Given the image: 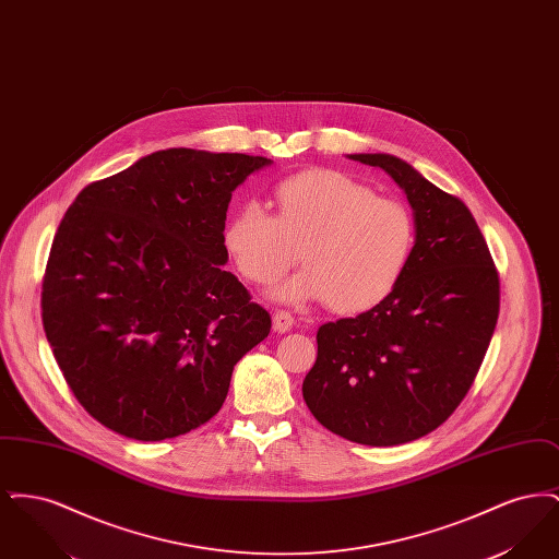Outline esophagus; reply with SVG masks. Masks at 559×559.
I'll return each mask as SVG.
<instances>
[{
  "label": "esophagus",
  "mask_w": 559,
  "mask_h": 559,
  "mask_svg": "<svg viewBox=\"0 0 559 559\" xmlns=\"http://www.w3.org/2000/svg\"><path fill=\"white\" fill-rule=\"evenodd\" d=\"M272 324H274V331H278V333H287V331H292L293 324H295V319H293L289 312L278 310V312H274V317H272Z\"/></svg>",
  "instance_id": "esophagus-1"
}]
</instances>
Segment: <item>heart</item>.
<instances>
[{"label":"heart","mask_w":559,"mask_h":559,"mask_svg":"<svg viewBox=\"0 0 559 559\" xmlns=\"http://www.w3.org/2000/svg\"><path fill=\"white\" fill-rule=\"evenodd\" d=\"M272 207L274 215L245 203L226 222L222 245L240 276L255 285L285 274L299 249L306 267L270 289L274 301H326L337 314H360L394 293L413 260V213L346 174L292 176L274 188Z\"/></svg>","instance_id":"heart-1"}]
</instances>
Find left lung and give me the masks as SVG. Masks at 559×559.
Returning a JSON list of instances; mask_svg holds the SVG:
<instances>
[{"instance_id":"obj_1","label":"left lung","mask_w":559,"mask_h":559,"mask_svg":"<svg viewBox=\"0 0 559 559\" xmlns=\"http://www.w3.org/2000/svg\"><path fill=\"white\" fill-rule=\"evenodd\" d=\"M347 159L383 169L417 226L399 287L356 319L322 324L301 392L320 426L367 447L413 442L465 399L499 319V276L463 201L385 153Z\"/></svg>"}]
</instances>
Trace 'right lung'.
<instances>
[{
    "label": "right lung",
    "instance_id": "1",
    "mask_svg": "<svg viewBox=\"0 0 559 559\" xmlns=\"http://www.w3.org/2000/svg\"><path fill=\"white\" fill-rule=\"evenodd\" d=\"M266 157L167 148L83 188L53 237L41 319L81 406L159 442L207 424L270 314L224 266L230 197Z\"/></svg>",
    "mask_w": 559,
    "mask_h": 559
}]
</instances>
